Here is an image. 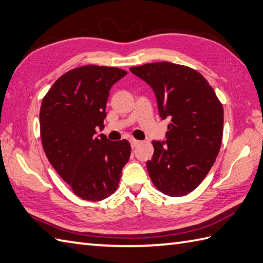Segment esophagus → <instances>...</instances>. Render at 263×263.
<instances>
[{
  "mask_svg": "<svg viewBox=\"0 0 263 263\" xmlns=\"http://www.w3.org/2000/svg\"><path fill=\"white\" fill-rule=\"evenodd\" d=\"M130 143H131V147L132 148H136L137 146H139V144L141 143V141L136 140V139H130Z\"/></svg>",
  "mask_w": 263,
  "mask_h": 263,
  "instance_id": "34e87169",
  "label": "esophagus"
}]
</instances>
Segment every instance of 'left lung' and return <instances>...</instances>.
<instances>
[{"instance_id":"obj_1","label":"left lung","mask_w":263,"mask_h":263,"mask_svg":"<svg viewBox=\"0 0 263 263\" xmlns=\"http://www.w3.org/2000/svg\"><path fill=\"white\" fill-rule=\"evenodd\" d=\"M130 71L154 89L160 117L171 120L167 140L153 141L149 176L160 192L184 197L203 181L219 154L224 108L205 78L189 66L156 62Z\"/></svg>"}]
</instances>
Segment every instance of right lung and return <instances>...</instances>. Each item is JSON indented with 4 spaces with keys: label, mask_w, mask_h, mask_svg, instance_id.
I'll list each match as a JSON object with an SVG mask.
<instances>
[{
    "label": "right lung",
    "mask_w": 263,
    "mask_h": 263,
    "mask_svg": "<svg viewBox=\"0 0 263 263\" xmlns=\"http://www.w3.org/2000/svg\"><path fill=\"white\" fill-rule=\"evenodd\" d=\"M127 73L113 66L83 65L61 76L44 96L39 122L44 152L78 197L100 201L119 186L128 161L127 140L96 135L104 127L109 89Z\"/></svg>",
    "instance_id": "add662e5"
}]
</instances>
